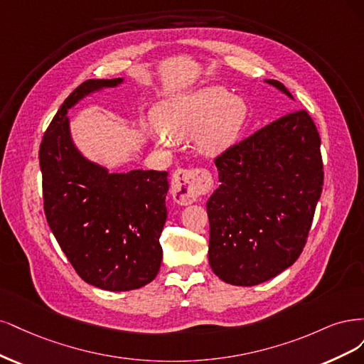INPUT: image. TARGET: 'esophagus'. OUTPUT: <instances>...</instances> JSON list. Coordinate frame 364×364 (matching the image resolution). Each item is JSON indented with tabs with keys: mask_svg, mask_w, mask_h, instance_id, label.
Wrapping results in <instances>:
<instances>
[{
	"mask_svg": "<svg viewBox=\"0 0 364 364\" xmlns=\"http://www.w3.org/2000/svg\"><path fill=\"white\" fill-rule=\"evenodd\" d=\"M213 178L205 169H177L172 175L171 193L175 203L187 205L195 203L199 195L207 193Z\"/></svg>",
	"mask_w": 364,
	"mask_h": 364,
	"instance_id": "34e87169",
	"label": "esophagus"
}]
</instances>
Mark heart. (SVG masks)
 <instances>
[{
    "instance_id": "1",
    "label": "heart",
    "mask_w": 364,
    "mask_h": 364,
    "mask_svg": "<svg viewBox=\"0 0 364 364\" xmlns=\"http://www.w3.org/2000/svg\"><path fill=\"white\" fill-rule=\"evenodd\" d=\"M159 130L149 139L168 148L172 139L195 136L201 154L218 157L236 145L248 118V107L240 97L222 86H204L161 101L152 113Z\"/></svg>"
}]
</instances>
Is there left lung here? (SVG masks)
<instances>
[{
    "label": "left lung",
    "instance_id": "1",
    "mask_svg": "<svg viewBox=\"0 0 364 364\" xmlns=\"http://www.w3.org/2000/svg\"><path fill=\"white\" fill-rule=\"evenodd\" d=\"M295 100L277 80H264ZM219 187L207 201L208 262L232 286L286 271L306 245L323 168L321 137L306 110L266 125L216 159Z\"/></svg>",
    "mask_w": 364,
    "mask_h": 364
}]
</instances>
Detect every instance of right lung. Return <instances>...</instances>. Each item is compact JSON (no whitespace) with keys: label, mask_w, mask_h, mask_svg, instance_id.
<instances>
[{"label":"right lung","mask_w":364,"mask_h":364,"mask_svg":"<svg viewBox=\"0 0 364 364\" xmlns=\"http://www.w3.org/2000/svg\"><path fill=\"white\" fill-rule=\"evenodd\" d=\"M124 78L87 80L55 113L39 151L48 225L75 272L110 291L146 286L161 264L168 218L166 171L110 172L75 145L68 112Z\"/></svg>","instance_id":"right-lung-1"}]
</instances>
